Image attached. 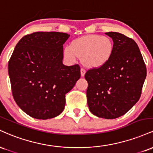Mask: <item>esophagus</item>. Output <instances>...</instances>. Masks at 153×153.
I'll return each mask as SVG.
<instances>
[{"label":"esophagus","instance_id":"34e87169","mask_svg":"<svg viewBox=\"0 0 153 153\" xmlns=\"http://www.w3.org/2000/svg\"><path fill=\"white\" fill-rule=\"evenodd\" d=\"M85 70L83 69V68H81V69H80V75H81V76L83 77L84 75H85Z\"/></svg>","mask_w":153,"mask_h":153}]
</instances>
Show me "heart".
<instances>
[{"label": "heart", "instance_id": "heart-1", "mask_svg": "<svg viewBox=\"0 0 153 153\" xmlns=\"http://www.w3.org/2000/svg\"><path fill=\"white\" fill-rule=\"evenodd\" d=\"M114 45L111 39L99 34L82 36L73 40L64 50L67 60L75 62L82 58L84 65L100 68L108 62L113 54Z\"/></svg>", "mask_w": 153, "mask_h": 153}]
</instances>
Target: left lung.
Segmentation results:
<instances>
[{
	"label": "left lung",
	"instance_id": "1",
	"mask_svg": "<svg viewBox=\"0 0 153 153\" xmlns=\"http://www.w3.org/2000/svg\"><path fill=\"white\" fill-rule=\"evenodd\" d=\"M114 42L111 58L104 66L88 70L87 103L93 114L116 119L140 99L147 69L140 49L132 39L118 32H106Z\"/></svg>",
	"mask_w": 153,
	"mask_h": 153
}]
</instances>
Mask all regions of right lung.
Here are the masks:
<instances>
[{
    "instance_id": "right-lung-1",
    "label": "right lung",
    "mask_w": 153,
    "mask_h": 153,
    "mask_svg": "<svg viewBox=\"0 0 153 153\" xmlns=\"http://www.w3.org/2000/svg\"><path fill=\"white\" fill-rule=\"evenodd\" d=\"M66 33L38 31L17 43L8 62L13 97L33 118L47 119L60 114L65 94L80 78L79 65L62 64Z\"/></svg>"
}]
</instances>
